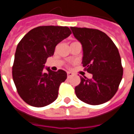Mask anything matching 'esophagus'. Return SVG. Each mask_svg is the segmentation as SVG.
I'll use <instances>...</instances> for the list:
<instances>
[{
    "label": "esophagus",
    "instance_id": "1",
    "mask_svg": "<svg viewBox=\"0 0 134 134\" xmlns=\"http://www.w3.org/2000/svg\"><path fill=\"white\" fill-rule=\"evenodd\" d=\"M73 74H73L72 72H70V71H68V72H67V75H68V77L71 76H72Z\"/></svg>",
    "mask_w": 134,
    "mask_h": 134
}]
</instances>
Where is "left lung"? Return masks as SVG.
I'll return each instance as SVG.
<instances>
[{"mask_svg": "<svg viewBox=\"0 0 134 134\" xmlns=\"http://www.w3.org/2000/svg\"><path fill=\"white\" fill-rule=\"evenodd\" d=\"M74 37L82 45V63L92 79L81 76L75 88L80 100L91 105L108 101L121 81L123 68L119 50L105 33L97 29L71 27Z\"/></svg>", "mask_w": 134, "mask_h": 134, "instance_id": "1", "label": "left lung"}]
</instances>
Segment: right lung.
<instances>
[{
  "mask_svg": "<svg viewBox=\"0 0 134 134\" xmlns=\"http://www.w3.org/2000/svg\"><path fill=\"white\" fill-rule=\"evenodd\" d=\"M71 34L66 26H39L26 34L18 44L13 66V79L18 94L26 103L43 107L57 98L60 83L67 79L63 70L46 67L58 43Z\"/></svg>",
  "mask_w": 134,
  "mask_h": 134,
  "instance_id": "obj_1",
  "label": "right lung"
}]
</instances>
